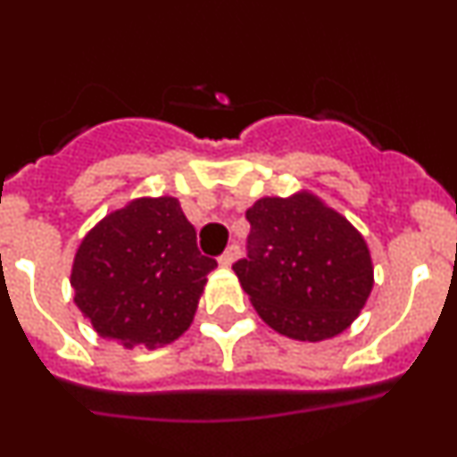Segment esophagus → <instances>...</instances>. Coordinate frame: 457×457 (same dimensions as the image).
I'll return each mask as SVG.
<instances>
[{"label":"esophagus","mask_w":457,"mask_h":457,"mask_svg":"<svg viewBox=\"0 0 457 457\" xmlns=\"http://www.w3.org/2000/svg\"><path fill=\"white\" fill-rule=\"evenodd\" d=\"M238 254H241V247H238L237 243H232V245H228V250H225L223 254L219 256V262H220V265H223V267H229L234 261H237Z\"/></svg>","instance_id":"1"}]
</instances>
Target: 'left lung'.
I'll return each mask as SVG.
<instances>
[{"label": "left lung", "instance_id": "left-lung-1", "mask_svg": "<svg viewBox=\"0 0 457 457\" xmlns=\"http://www.w3.org/2000/svg\"><path fill=\"white\" fill-rule=\"evenodd\" d=\"M247 256L232 265L258 316L296 340L347 329L373 287L367 243L314 195L265 196L245 212Z\"/></svg>", "mask_w": 457, "mask_h": 457}]
</instances>
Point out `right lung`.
Segmentation results:
<instances>
[{
    "instance_id": "obj_1",
    "label": "right lung",
    "mask_w": 457,
    "mask_h": 457,
    "mask_svg": "<svg viewBox=\"0 0 457 457\" xmlns=\"http://www.w3.org/2000/svg\"><path fill=\"white\" fill-rule=\"evenodd\" d=\"M214 267L177 199H137L86 234L71 285L101 338L154 349L190 327Z\"/></svg>"
}]
</instances>
